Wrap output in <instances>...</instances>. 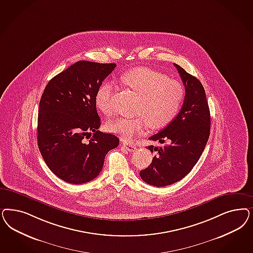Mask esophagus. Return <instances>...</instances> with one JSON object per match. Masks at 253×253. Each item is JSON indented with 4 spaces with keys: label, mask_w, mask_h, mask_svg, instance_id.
<instances>
[{
    "label": "esophagus",
    "mask_w": 253,
    "mask_h": 253,
    "mask_svg": "<svg viewBox=\"0 0 253 253\" xmlns=\"http://www.w3.org/2000/svg\"><path fill=\"white\" fill-rule=\"evenodd\" d=\"M123 147L128 151V152H135L137 150V147L135 144H131V143H123Z\"/></svg>",
    "instance_id": "34e87169"
}]
</instances>
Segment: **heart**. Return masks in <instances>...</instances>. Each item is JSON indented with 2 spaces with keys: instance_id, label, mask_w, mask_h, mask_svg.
<instances>
[{
  "instance_id": "1",
  "label": "heart",
  "mask_w": 253,
  "mask_h": 253,
  "mask_svg": "<svg viewBox=\"0 0 253 253\" xmlns=\"http://www.w3.org/2000/svg\"><path fill=\"white\" fill-rule=\"evenodd\" d=\"M123 84L139 96L135 117L117 118L107 125L108 130L132 141L146 128L158 129L168 126L179 112L184 91L179 82L166 74L147 67H137L123 74ZM114 85L104 83L98 87L95 103L105 115L113 112Z\"/></svg>"
}]
</instances>
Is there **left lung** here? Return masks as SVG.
I'll return each mask as SVG.
<instances>
[{"mask_svg":"<svg viewBox=\"0 0 253 253\" xmlns=\"http://www.w3.org/2000/svg\"><path fill=\"white\" fill-rule=\"evenodd\" d=\"M174 66L185 87L184 101L171 122L150 138L165 145L148 147L157 154L151 165L139 172L141 179L156 187L183 179L200 158L211 133V113L202 84L180 66Z\"/></svg>","mask_w":253,"mask_h":253,"instance_id":"obj_1","label":"left lung"}]
</instances>
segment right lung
I'll return each mask as SVG.
<instances>
[{
	"label": "right lung",
	"instance_id": "obj_1",
	"mask_svg": "<svg viewBox=\"0 0 253 253\" xmlns=\"http://www.w3.org/2000/svg\"><path fill=\"white\" fill-rule=\"evenodd\" d=\"M115 67L80 60L53 77L43 90L38 147L50 170L66 182L82 184L95 179L107 153L119 144L116 136L98 130L100 118L95 103L97 90Z\"/></svg>",
	"mask_w": 253,
	"mask_h": 253
}]
</instances>
